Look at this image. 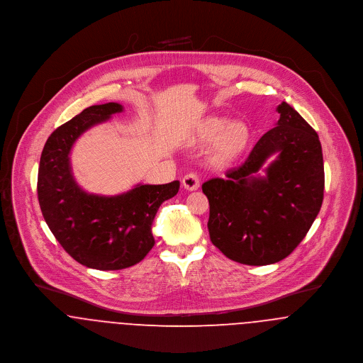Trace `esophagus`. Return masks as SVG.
<instances>
[{"mask_svg":"<svg viewBox=\"0 0 363 363\" xmlns=\"http://www.w3.org/2000/svg\"><path fill=\"white\" fill-rule=\"evenodd\" d=\"M182 185L188 191H196L201 186V178L196 172H189L182 178Z\"/></svg>","mask_w":363,"mask_h":363,"instance_id":"34e87169","label":"esophagus"}]
</instances>
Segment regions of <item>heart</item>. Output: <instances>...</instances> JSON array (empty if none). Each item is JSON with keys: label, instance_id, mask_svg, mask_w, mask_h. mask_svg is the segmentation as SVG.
Instances as JSON below:
<instances>
[{"label": "heart", "instance_id": "heart-1", "mask_svg": "<svg viewBox=\"0 0 363 363\" xmlns=\"http://www.w3.org/2000/svg\"><path fill=\"white\" fill-rule=\"evenodd\" d=\"M201 143H213V156L217 162H228L237 159L246 149L250 130L243 122H228L224 118L210 117L201 122L196 132Z\"/></svg>", "mask_w": 363, "mask_h": 363}]
</instances>
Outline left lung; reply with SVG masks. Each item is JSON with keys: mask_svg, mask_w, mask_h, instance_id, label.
<instances>
[{"mask_svg": "<svg viewBox=\"0 0 363 363\" xmlns=\"http://www.w3.org/2000/svg\"><path fill=\"white\" fill-rule=\"evenodd\" d=\"M245 162L201 185L210 241L228 259L266 266L285 259L308 234L323 203L324 165L316 130L288 103ZM273 154L276 161L262 165ZM262 167L267 175L255 172Z\"/></svg>", "mask_w": 363, "mask_h": 363, "instance_id": "obj_1", "label": "left lung"}]
</instances>
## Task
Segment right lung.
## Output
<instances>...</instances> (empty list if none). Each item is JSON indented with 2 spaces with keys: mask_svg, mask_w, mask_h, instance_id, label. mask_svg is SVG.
<instances>
[{
  "mask_svg": "<svg viewBox=\"0 0 363 363\" xmlns=\"http://www.w3.org/2000/svg\"><path fill=\"white\" fill-rule=\"evenodd\" d=\"M121 111L118 103L84 108L57 128L41 152L38 196L43 217L65 252L96 270H121L143 260L155 245L152 224L159 207L179 189V181L138 184L121 195L101 196L77 184L69 162L74 143L89 128Z\"/></svg>",
  "mask_w": 363,
  "mask_h": 363,
  "instance_id": "add662e5",
  "label": "right lung"
}]
</instances>
